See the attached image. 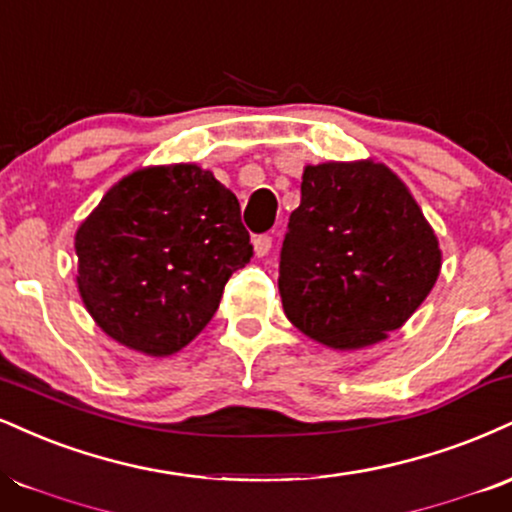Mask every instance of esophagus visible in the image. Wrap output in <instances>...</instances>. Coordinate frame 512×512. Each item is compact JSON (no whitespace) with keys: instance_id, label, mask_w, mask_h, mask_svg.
Instances as JSON below:
<instances>
[{"instance_id":"1","label":"esophagus","mask_w":512,"mask_h":512,"mask_svg":"<svg viewBox=\"0 0 512 512\" xmlns=\"http://www.w3.org/2000/svg\"><path fill=\"white\" fill-rule=\"evenodd\" d=\"M252 248H255L257 257H264L272 250V236H269V233H260V236L252 238Z\"/></svg>"}]
</instances>
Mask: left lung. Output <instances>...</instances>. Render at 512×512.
Returning <instances> with one entry per match:
<instances>
[{
    "label": "left lung",
    "mask_w": 512,
    "mask_h": 512,
    "mask_svg": "<svg viewBox=\"0 0 512 512\" xmlns=\"http://www.w3.org/2000/svg\"><path fill=\"white\" fill-rule=\"evenodd\" d=\"M441 250L384 164L307 166L279 262L283 312L324 346L384 341L434 288Z\"/></svg>",
    "instance_id": "obj_1"
}]
</instances>
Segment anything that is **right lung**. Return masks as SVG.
<instances>
[{"label":"right lung","instance_id":"right-lung-1","mask_svg":"<svg viewBox=\"0 0 512 512\" xmlns=\"http://www.w3.org/2000/svg\"><path fill=\"white\" fill-rule=\"evenodd\" d=\"M78 291L104 334L171 355L205 329L252 257L236 195L195 164L133 171L76 233Z\"/></svg>","mask_w":512,"mask_h":512}]
</instances>
